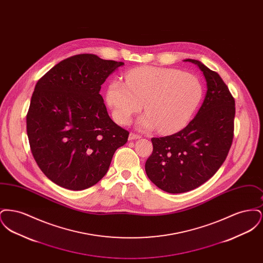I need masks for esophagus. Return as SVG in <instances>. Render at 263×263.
Here are the masks:
<instances>
[{
	"label": "esophagus",
	"mask_w": 263,
	"mask_h": 263,
	"mask_svg": "<svg viewBox=\"0 0 263 263\" xmlns=\"http://www.w3.org/2000/svg\"><path fill=\"white\" fill-rule=\"evenodd\" d=\"M141 136H139L137 134H135V133H130L129 134V140L130 141H132V140H137V139H140Z\"/></svg>",
	"instance_id": "34e87169"
}]
</instances>
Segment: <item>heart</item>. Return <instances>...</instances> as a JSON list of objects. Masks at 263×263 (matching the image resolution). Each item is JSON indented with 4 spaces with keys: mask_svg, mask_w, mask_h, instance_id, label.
Instances as JSON below:
<instances>
[{
    "mask_svg": "<svg viewBox=\"0 0 263 263\" xmlns=\"http://www.w3.org/2000/svg\"><path fill=\"white\" fill-rule=\"evenodd\" d=\"M126 82L114 78L107 85L105 100L113 118L120 124L130 122L142 103L146 110L139 119L142 130L159 128L172 133L187 124L200 103L203 88L197 77L179 70L142 67L129 71Z\"/></svg>",
    "mask_w": 263,
    "mask_h": 263,
    "instance_id": "1",
    "label": "heart"
}]
</instances>
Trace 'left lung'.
<instances>
[{"label":"left lung","mask_w":263,"mask_h":263,"mask_svg":"<svg viewBox=\"0 0 263 263\" xmlns=\"http://www.w3.org/2000/svg\"><path fill=\"white\" fill-rule=\"evenodd\" d=\"M207 90L195 117L171 136L153 138L145 164L151 181L168 193H183L209 180L225 162L234 137L235 100L222 78L198 60Z\"/></svg>","instance_id":"1"}]
</instances>
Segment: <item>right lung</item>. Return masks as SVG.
<instances>
[{"label":"right lung","instance_id":"add662e5","mask_svg":"<svg viewBox=\"0 0 263 263\" xmlns=\"http://www.w3.org/2000/svg\"><path fill=\"white\" fill-rule=\"evenodd\" d=\"M123 62L80 54L55 65L36 84L26 115L33 158L51 181L70 190L97 184L129 132L114 123L100 95Z\"/></svg>","mask_w":263,"mask_h":263}]
</instances>
